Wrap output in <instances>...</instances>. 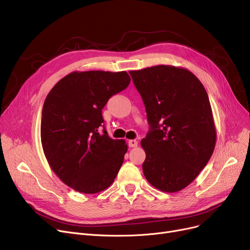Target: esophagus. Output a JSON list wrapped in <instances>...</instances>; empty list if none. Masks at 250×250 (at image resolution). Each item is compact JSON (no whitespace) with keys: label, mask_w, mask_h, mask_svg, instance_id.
I'll list each match as a JSON object with an SVG mask.
<instances>
[{"label":"esophagus","mask_w":250,"mask_h":250,"mask_svg":"<svg viewBox=\"0 0 250 250\" xmlns=\"http://www.w3.org/2000/svg\"><path fill=\"white\" fill-rule=\"evenodd\" d=\"M128 146H129L130 147H136V146H138V142H137V140H135V139H131V140L128 141Z\"/></svg>","instance_id":"obj_1"}]
</instances>
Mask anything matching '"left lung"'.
Segmentation results:
<instances>
[{
  "label": "left lung",
  "mask_w": 250,
  "mask_h": 250,
  "mask_svg": "<svg viewBox=\"0 0 250 250\" xmlns=\"http://www.w3.org/2000/svg\"><path fill=\"white\" fill-rule=\"evenodd\" d=\"M149 130L141 140L142 170L161 191L177 192L198 176L215 149L217 132L208 93L184 68L159 65L130 71Z\"/></svg>",
  "instance_id": "left-lung-1"
}]
</instances>
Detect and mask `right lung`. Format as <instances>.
<instances>
[{"label":"right lung","mask_w":250,"mask_h":250,"mask_svg":"<svg viewBox=\"0 0 250 250\" xmlns=\"http://www.w3.org/2000/svg\"><path fill=\"white\" fill-rule=\"evenodd\" d=\"M129 83L126 71H76L45 98L41 123L44 156L55 174L76 191H103L121 168L128 146L125 140L109 137L102 110Z\"/></svg>","instance_id":"right-lung-1"}]
</instances>
